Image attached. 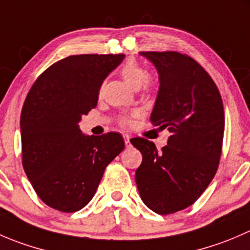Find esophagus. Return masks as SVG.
I'll return each mask as SVG.
<instances>
[{"instance_id":"esophagus-1","label":"esophagus","mask_w":250,"mask_h":250,"mask_svg":"<svg viewBox=\"0 0 250 250\" xmlns=\"http://www.w3.org/2000/svg\"><path fill=\"white\" fill-rule=\"evenodd\" d=\"M125 147L130 146V138H129V135H127V134L125 135Z\"/></svg>"}]
</instances>
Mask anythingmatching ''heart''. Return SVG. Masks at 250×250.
<instances>
[{"mask_svg":"<svg viewBox=\"0 0 250 250\" xmlns=\"http://www.w3.org/2000/svg\"><path fill=\"white\" fill-rule=\"evenodd\" d=\"M121 76L129 84L132 88L138 89L140 85L145 83L147 79V72L135 60H128L122 67H121ZM125 125H129L130 121L128 118L123 120Z\"/></svg>","mask_w":250,"mask_h":250,"instance_id":"1","label":"heart"}]
</instances>
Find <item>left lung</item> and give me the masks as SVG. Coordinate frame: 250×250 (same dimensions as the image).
Returning <instances> with one entry per match:
<instances>
[{
	"label": "left lung",
	"instance_id": "8db88e82",
	"mask_svg": "<svg viewBox=\"0 0 250 250\" xmlns=\"http://www.w3.org/2000/svg\"><path fill=\"white\" fill-rule=\"evenodd\" d=\"M159 73V93L150 120L169 132L157 151L152 142L133 138L142 152L135 182L142 200L160 215L190 207L214 178L225 130L222 99L197 61L174 51L140 52Z\"/></svg>",
	"mask_w": 250,
	"mask_h": 250
}]
</instances>
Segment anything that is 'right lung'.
Segmentation results:
<instances>
[{"label":"right lung","instance_id":"obj_1","mask_svg":"<svg viewBox=\"0 0 250 250\" xmlns=\"http://www.w3.org/2000/svg\"><path fill=\"white\" fill-rule=\"evenodd\" d=\"M123 58L122 53L63 58L36 79L24 101L23 168L39 198L52 209H83L106 166L125 149L118 133L84 135L78 125L96 107L104 81Z\"/></svg>","mask_w":250,"mask_h":250}]
</instances>
